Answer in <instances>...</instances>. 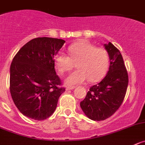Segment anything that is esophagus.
<instances>
[{"label":"esophagus","instance_id":"1","mask_svg":"<svg viewBox=\"0 0 145 145\" xmlns=\"http://www.w3.org/2000/svg\"><path fill=\"white\" fill-rule=\"evenodd\" d=\"M75 86H68V87L66 88V91H68V90H72V89L75 88Z\"/></svg>","mask_w":145,"mask_h":145}]
</instances>
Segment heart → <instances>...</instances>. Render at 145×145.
<instances>
[{"instance_id": "obj_1", "label": "heart", "mask_w": 145, "mask_h": 145, "mask_svg": "<svg viewBox=\"0 0 145 145\" xmlns=\"http://www.w3.org/2000/svg\"><path fill=\"white\" fill-rule=\"evenodd\" d=\"M70 56L59 52L54 56V64L58 71L63 73L73 67L76 62L78 70L72 72L65 79L69 86L82 83L89 79L91 82L100 80L108 67V55L104 49L98 48L86 41H80L68 48Z\"/></svg>"}]
</instances>
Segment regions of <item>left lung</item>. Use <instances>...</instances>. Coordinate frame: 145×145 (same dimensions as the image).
<instances>
[{
	"label": "left lung",
	"mask_w": 145,
	"mask_h": 145,
	"mask_svg": "<svg viewBox=\"0 0 145 145\" xmlns=\"http://www.w3.org/2000/svg\"><path fill=\"white\" fill-rule=\"evenodd\" d=\"M109 56L110 65L106 77L90 88L80 107L87 117L93 121H103L116 112L124 101L129 78L124 59L114 44H105Z\"/></svg>",
	"instance_id": "obj_1"
}]
</instances>
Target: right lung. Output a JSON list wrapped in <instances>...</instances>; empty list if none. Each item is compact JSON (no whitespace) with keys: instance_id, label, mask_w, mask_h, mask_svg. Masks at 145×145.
<instances>
[{"instance_id":"obj_1","label":"right lung","mask_w":145,"mask_h":145,"mask_svg":"<svg viewBox=\"0 0 145 145\" xmlns=\"http://www.w3.org/2000/svg\"><path fill=\"white\" fill-rule=\"evenodd\" d=\"M65 41L38 37L24 45L10 67V92L25 116L42 121L50 117L65 91L54 69V56Z\"/></svg>"}]
</instances>
